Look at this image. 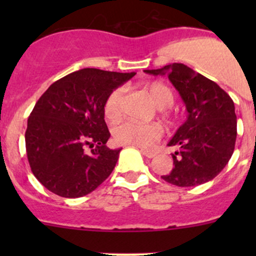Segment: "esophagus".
<instances>
[{"label":"esophagus","mask_w":256,"mask_h":256,"mask_svg":"<svg viewBox=\"0 0 256 256\" xmlns=\"http://www.w3.org/2000/svg\"><path fill=\"white\" fill-rule=\"evenodd\" d=\"M141 152L147 157V158H154L156 156V152H151V151H146V150H141Z\"/></svg>","instance_id":"esophagus-1"}]
</instances>
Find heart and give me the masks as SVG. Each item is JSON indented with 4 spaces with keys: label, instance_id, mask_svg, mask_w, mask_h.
<instances>
[{
    "label": "heart",
    "instance_id": "1",
    "mask_svg": "<svg viewBox=\"0 0 256 256\" xmlns=\"http://www.w3.org/2000/svg\"><path fill=\"white\" fill-rule=\"evenodd\" d=\"M152 102L164 109L174 104V92L168 86L160 82H154L147 89ZM124 89L116 88L106 98L104 112L109 120H116L121 116V102H122ZM114 140L120 144H131L141 148H151L164 136V128L158 124H141L135 121H124L114 128Z\"/></svg>",
    "mask_w": 256,
    "mask_h": 256
}]
</instances>
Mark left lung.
I'll use <instances>...</instances> for the list:
<instances>
[{"instance_id": "left-lung-1", "label": "left lung", "mask_w": 256, "mask_h": 256, "mask_svg": "<svg viewBox=\"0 0 256 256\" xmlns=\"http://www.w3.org/2000/svg\"><path fill=\"white\" fill-rule=\"evenodd\" d=\"M168 76L184 102L188 118L168 142L174 168L162 176L178 187H193L212 180L226 166L236 140V115L232 98L213 80L182 63L144 70Z\"/></svg>"}]
</instances>
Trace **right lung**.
I'll use <instances>...</instances> for the list:
<instances>
[{
    "mask_svg": "<svg viewBox=\"0 0 256 256\" xmlns=\"http://www.w3.org/2000/svg\"><path fill=\"white\" fill-rule=\"evenodd\" d=\"M135 74L80 69L53 82L36 102L26 151L33 174L48 190L82 197L112 174L121 148L106 147L104 105L110 92Z\"/></svg>",
    "mask_w": 256,
    "mask_h": 256,
    "instance_id": "obj_1",
    "label": "right lung"
}]
</instances>
